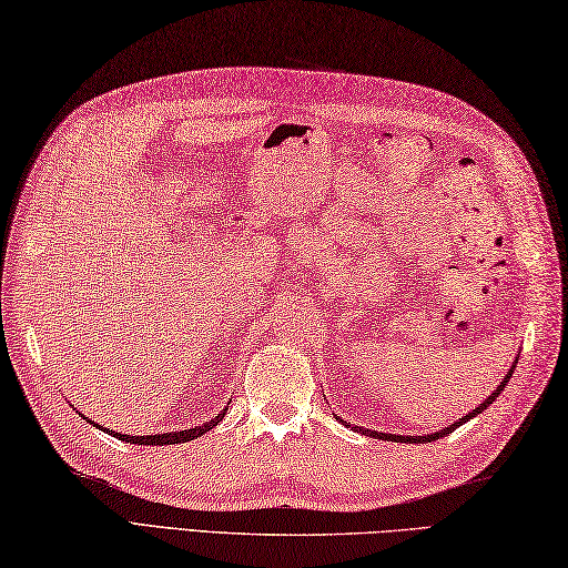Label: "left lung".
Returning a JSON list of instances; mask_svg holds the SVG:
<instances>
[{"instance_id": "8db88e82", "label": "left lung", "mask_w": 568, "mask_h": 568, "mask_svg": "<svg viewBox=\"0 0 568 568\" xmlns=\"http://www.w3.org/2000/svg\"><path fill=\"white\" fill-rule=\"evenodd\" d=\"M513 373H515V367L510 369V373H507V377H505V379L500 382V387H497V389L493 392V395H490L488 399H485V402L480 404V407H476V409H473L470 414H466V416H463V419H458L456 424H450V426H446V429H442V432H436V434H426V436H419V438H416V436L412 438V436H392V434H377V432H365V434H369V436H377V438H392V442H397V444H407V442H409V444H412V442H414V444H416V442H419V444H422V442H436V438H442V436L450 434V432H454V429H458V426H460V424H466L468 419H473V416H476V414H480L483 409H488V407H490V404H493V402L497 399V395H500V392L505 389V385H507V382H510ZM341 422H343V419H341ZM348 426H351V424H348ZM353 429H357V426H353ZM361 432H363V429H361Z\"/></svg>"}]
</instances>
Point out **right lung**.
Here are the masks:
<instances>
[{
  "label": "right lung",
  "instance_id": "right-lung-1",
  "mask_svg": "<svg viewBox=\"0 0 568 568\" xmlns=\"http://www.w3.org/2000/svg\"><path fill=\"white\" fill-rule=\"evenodd\" d=\"M225 412L227 409H223L220 412L215 419H211V422H205L203 426H195V429H186V432H171V434H154V436H130V434H114V432H110L108 429V434H112V436H118L120 442H126V444H139V446H169V444H186V442H193V438H199V436H203L205 432H211L213 426H217L220 422H223V416H225ZM85 422H90L88 416H85ZM90 424H95V422H90ZM98 426V424H95ZM100 429H105V426H100Z\"/></svg>",
  "mask_w": 568,
  "mask_h": 568
}]
</instances>
